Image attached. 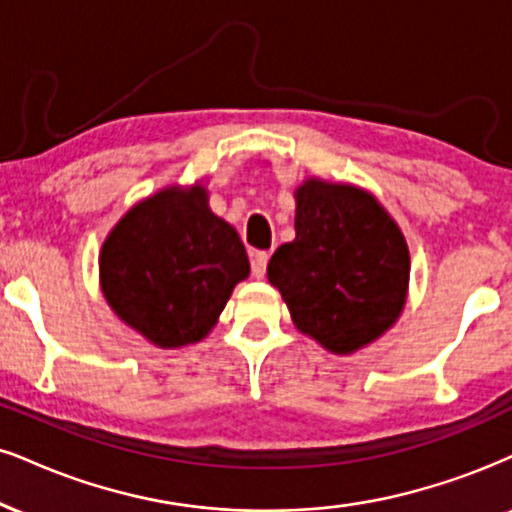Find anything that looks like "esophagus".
I'll return each instance as SVG.
<instances>
[{
    "instance_id": "obj_1",
    "label": "esophagus",
    "mask_w": 512,
    "mask_h": 512,
    "mask_svg": "<svg viewBox=\"0 0 512 512\" xmlns=\"http://www.w3.org/2000/svg\"><path fill=\"white\" fill-rule=\"evenodd\" d=\"M268 258H270L268 251H254V254H251V275H254L256 280H261V277L266 275Z\"/></svg>"
}]
</instances>
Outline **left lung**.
<instances>
[{"label": "left lung", "mask_w": 512, "mask_h": 512, "mask_svg": "<svg viewBox=\"0 0 512 512\" xmlns=\"http://www.w3.org/2000/svg\"><path fill=\"white\" fill-rule=\"evenodd\" d=\"M294 197L296 237L277 246L268 280L280 289L296 330L346 356L399 320L408 244L396 220L361 187L308 178Z\"/></svg>", "instance_id": "left-lung-1"}]
</instances>
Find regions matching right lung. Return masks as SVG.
Listing matches in <instances>:
<instances>
[{"label":"right lung","instance_id":"obj_1","mask_svg":"<svg viewBox=\"0 0 512 512\" xmlns=\"http://www.w3.org/2000/svg\"><path fill=\"white\" fill-rule=\"evenodd\" d=\"M246 277L242 239L208 208L201 185L166 187L132 206L99 254L113 313L161 349L201 342Z\"/></svg>","mask_w":512,"mask_h":512}]
</instances>
